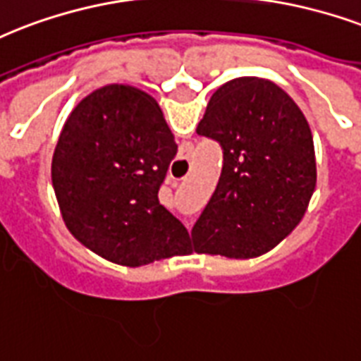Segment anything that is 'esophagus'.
I'll list each match as a JSON object with an SVG mask.
<instances>
[{
	"mask_svg": "<svg viewBox=\"0 0 361 361\" xmlns=\"http://www.w3.org/2000/svg\"><path fill=\"white\" fill-rule=\"evenodd\" d=\"M187 225H189V224H187Z\"/></svg>",
	"mask_w": 361,
	"mask_h": 361,
	"instance_id": "esophagus-1",
	"label": "esophagus"
}]
</instances>
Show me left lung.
<instances>
[{
  "label": "left lung",
  "instance_id": "left-lung-1",
  "mask_svg": "<svg viewBox=\"0 0 361 361\" xmlns=\"http://www.w3.org/2000/svg\"><path fill=\"white\" fill-rule=\"evenodd\" d=\"M197 134L224 147V169L191 231L197 254L252 259L301 224L316 189L314 140L279 85L238 77L212 94Z\"/></svg>",
  "mask_w": 361,
  "mask_h": 361
}]
</instances>
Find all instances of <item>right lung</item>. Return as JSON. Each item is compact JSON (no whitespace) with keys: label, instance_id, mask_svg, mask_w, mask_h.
<instances>
[{"label":"right lung","instance_id":"add662e5","mask_svg":"<svg viewBox=\"0 0 361 361\" xmlns=\"http://www.w3.org/2000/svg\"><path fill=\"white\" fill-rule=\"evenodd\" d=\"M176 151L161 106L142 89L114 82L85 96L52 155V189L68 231L115 265L185 255L189 233L159 202Z\"/></svg>","mask_w":361,"mask_h":361}]
</instances>
